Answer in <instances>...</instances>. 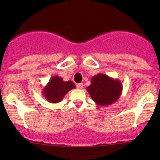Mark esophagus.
Here are the masks:
<instances>
[{
  "mask_svg": "<svg viewBox=\"0 0 160 160\" xmlns=\"http://www.w3.org/2000/svg\"><path fill=\"white\" fill-rule=\"evenodd\" d=\"M77 88L78 89H82L83 88V83H78V84H77Z\"/></svg>",
  "mask_w": 160,
  "mask_h": 160,
  "instance_id": "obj_1",
  "label": "esophagus"
}]
</instances>
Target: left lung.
Masks as SVG:
<instances>
[{"instance_id":"left-lung-1","label":"left lung","mask_w":160,"mask_h":160,"mask_svg":"<svg viewBox=\"0 0 160 160\" xmlns=\"http://www.w3.org/2000/svg\"><path fill=\"white\" fill-rule=\"evenodd\" d=\"M91 84L87 91L93 101L98 106L114 104L122 94V82L118 79L109 77L104 73H98L91 78Z\"/></svg>"}]
</instances>
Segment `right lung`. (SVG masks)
Segmentation results:
<instances>
[{
    "label": "right lung",
    "mask_w": 160,
    "mask_h": 160,
    "mask_svg": "<svg viewBox=\"0 0 160 160\" xmlns=\"http://www.w3.org/2000/svg\"><path fill=\"white\" fill-rule=\"evenodd\" d=\"M73 88H75V85L73 82H64L62 78L53 76L46 87L42 89V94L49 102L58 103Z\"/></svg>",
    "instance_id": "obj_1"
}]
</instances>
